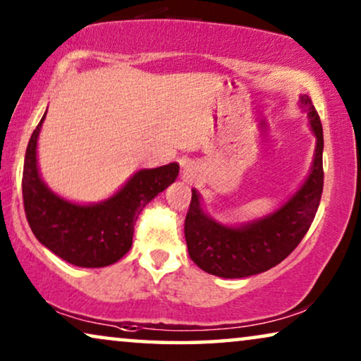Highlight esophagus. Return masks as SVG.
Listing matches in <instances>:
<instances>
[{"instance_id": "34e87169", "label": "esophagus", "mask_w": 361, "mask_h": 361, "mask_svg": "<svg viewBox=\"0 0 361 361\" xmlns=\"http://www.w3.org/2000/svg\"><path fill=\"white\" fill-rule=\"evenodd\" d=\"M182 174H184V179L187 182H192L195 180L197 177V167L192 164V162H185L184 164V169H182Z\"/></svg>"}]
</instances>
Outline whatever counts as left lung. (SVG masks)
Segmentation results:
<instances>
[{
  "instance_id": "left-lung-1",
  "label": "left lung",
  "mask_w": 361,
  "mask_h": 361,
  "mask_svg": "<svg viewBox=\"0 0 361 361\" xmlns=\"http://www.w3.org/2000/svg\"><path fill=\"white\" fill-rule=\"evenodd\" d=\"M317 145L312 171L304 185L274 214L231 228L212 220L200 209V195L192 190L185 216V241L194 263L220 278H248L274 268L293 253L312 225L324 189V133L312 100L300 97Z\"/></svg>"
}]
</instances>
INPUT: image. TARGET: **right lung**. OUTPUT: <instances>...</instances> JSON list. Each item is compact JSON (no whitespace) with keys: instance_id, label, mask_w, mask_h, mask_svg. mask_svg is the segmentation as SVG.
Wrapping results in <instances>:
<instances>
[{"instance_id":"add662e5","label":"right lung","mask_w":361,"mask_h":361,"mask_svg":"<svg viewBox=\"0 0 361 361\" xmlns=\"http://www.w3.org/2000/svg\"><path fill=\"white\" fill-rule=\"evenodd\" d=\"M29 140L23 169V202L27 224L41 243L67 263L102 268L116 263L131 248L135 221L147 202L179 174L171 162L137 171L120 192L97 205H77L52 194L37 171L36 147L41 125Z\"/></svg>"}]
</instances>
